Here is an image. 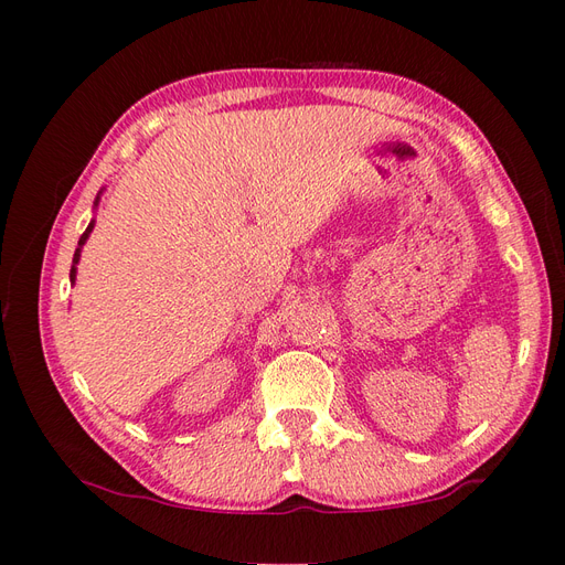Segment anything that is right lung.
<instances>
[{
	"instance_id": "1",
	"label": "right lung",
	"mask_w": 565,
	"mask_h": 565,
	"mask_svg": "<svg viewBox=\"0 0 565 565\" xmlns=\"http://www.w3.org/2000/svg\"><path fill=\"white\" fill-rule=\"evenodd\" d=\"M90 231H93V222H90V226L85 228V234L81 236V241H78V250H76V255H74V267H71V281L76 279V263H78V257H81V245L88 241V236H90Z\"/></svg>"
}]
</instances>
